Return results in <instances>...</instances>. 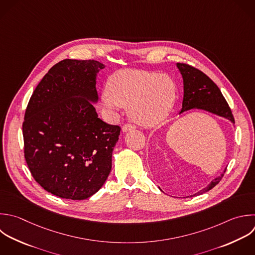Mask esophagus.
<instances>
[{
  "label": "esophagus",
  "instance_id": "1",
  "mask_svg": "<svg viewBox=\"0 0 255 255\" xmlns=\"http://www.w3.org/2000/svg\"><path fill=\"white\" fill-rule=\"evenodd\" d=\"M123 131L124 132H128V131H130V130H134L135 129V127L133 126V125H128V124H127V125H125L124 127H123Z\"/></svg>",
  "mask_w": 255,
  "mask_h": 255
}]
</instances>
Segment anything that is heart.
Returning <instances> with one entry per match:
<instances>
[{
	"instance_id": "1",
	"label": "heart",
	"mask_w": 255,
	"mask_h": 255,
	"mask_svg": "<svg viewBox=\"0 0 255 255\" xmlns=\"http://www.w3.org/2000/svg\"><path fill=\"white\" fill-rule=\"evenodd\" d=\"M176 99V86L167 75L142 70H123L112 75L102 105L111 115L128 107L129 118L144 128L160 125Z\"/></svg>"
}]
</instances>
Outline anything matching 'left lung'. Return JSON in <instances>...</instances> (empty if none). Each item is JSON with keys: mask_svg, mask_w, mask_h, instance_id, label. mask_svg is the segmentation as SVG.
<instances>
[{"mask_svg": "<svg viewBox=\"0 0 255 255\" xmlns=\"http://www.w3.org/2000/svg\"><path fill=\"white\" fill-rule=\"evenodd\" d=\"M176 67L183 80V99L179 115L190 110H200L226 119L234 124V119L227 102L218 87L205 74L186 64L177 63ZM225 170L226 167L205 188L193 195L202 194L213 188L221 180Z\"/></svg>", "mask_w": 255, "mask_h": 255, "instance_id": "obj_1", "label": "left lung"}]
</instances>
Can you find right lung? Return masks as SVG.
<instances>
[{
    "label": "right lung",
    "instance_id": "add662e5",
    "mask_svg": "<svg viewBox=\"0 0 255 255\" xmlns=\"http://www.w3.org/2000/svg\"><path fill=\"white\" fill-rule=\"evenodd\" d=\"M105 66L94 60L56 64L34 91L25 113V158L48 192L83 200L104 185L112 169L121 128L103 122L97 77Z\"/></svg>",
    "mask_w": 255,
    "mask_h": 255
}]
</instances>
